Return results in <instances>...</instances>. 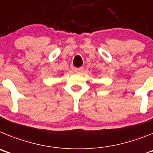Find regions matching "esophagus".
<instances>
[{
  "label": "esophagus",
  "instance_id": "esophagus-1",
  "mask_svg": "<svg viewBox=\"0 0 153 153\" xmlns=\"http://www.w3.org/2000/svg\"><path fill=\"white\" fill-rule=\"evenodd\" d=\"M82 70H83V68H82V67L77 68L75 69V71H76V72H82Z\"/></svg>",
  "mask_w": 153,
  "mask_h": 153
}]
</instances>
